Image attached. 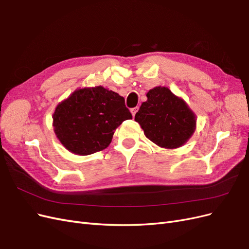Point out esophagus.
Segmentation results:
<instances>
[{"label": "esophagus", "instance_id": "34e87169", "mask_svg": "<svg viewBox=\"0 0 249 249\" xmlns=\"http://www.w3.org/2000/svg\"><path fill=\"white\" fill-rule=\"evenodd\" d=\"M137 110H139V107H133V108H131V114H132L133 117H134L135 114L137 113Z\"/></svg>", "mask_w": 249, "mask_h": 249}]
</instances>
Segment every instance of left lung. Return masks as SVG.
Segmentation results:
<instances>
[{
	"instance_id": "8db88e82",
	"label": "left lung",
	"mask_w": 249,
	"mask_h": 249,
	"mask_svg": "<svg viewBox=\"0 0 249 249\" xmlns=\"http://www.w3.org/2000/svg\"><path fill=\"white\" fill-rule=\"evenodd\" d=\"M146 97L134 118L144 135L165 149H178L185 144L195 132L197 122L186 101L162 86L151 89Z\"/></svg>"
}]
</instances>
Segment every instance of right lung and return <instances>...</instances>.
I'll list each match as a JSON object with an SVG mask.
<instances>
[{
	"mask_svg": "<svg viewBox=\"0 0 249 249\" xmlns=\"http://www.w3.org/2000/svg\"><path fill=\"white\" fill-rule=\"evenodd\" d=\"M54 133L72 154L87 156L107 149L117 128L132 115L125 99L103 86L77 89L55 107Z\"/></svg>",
	"mask_w": 249,
	"mask_h": 249,
	"instance_id": "obj_1",
	"label": "right lung"
}]
</instances>
